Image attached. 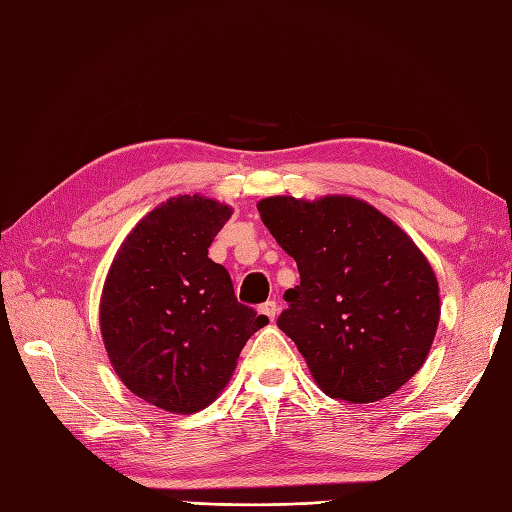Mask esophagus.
<instances>
[{"instance_id": "obj_1", "label": "esophagus", "mask_w": 512, "mask_h": 512, "mask_svg": "<svg viewBox=\"0 0 512 512\" xmlns=\"http://www.w3.org/2000/svg\"><path fill=\"white\" fill-rule=\"evenodd\" d=\"M258 312L265 314V316L269 318V321H274V318L278 316V305H276V301H267V303L260 305Z\"/></svg>"}]
</instances>
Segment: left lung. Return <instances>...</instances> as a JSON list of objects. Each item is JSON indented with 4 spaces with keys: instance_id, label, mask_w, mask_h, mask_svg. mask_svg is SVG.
<instances>
[{
    "instance_id": "obj_1",
    "label": "left lung",
    "mask_w": 512,
    "mask_h": 512,
    "mask_svg": "<svg viewBox=\"0 0 512 512\" xmlns=\"http://www.w3.org/2000/svg\"><path fill=\"white\" fill-rule=\"evenodd\" d=\"M269 234L296 260L278 327L327 397L372 403L408 383L439 325V285L412 238L350 196L258 202Z\"/></svg>"
}]
</instances>
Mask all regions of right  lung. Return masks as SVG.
<instances>
[{
  "label": "right lung",
  "mask_w": 512,
  "mask_h": 512,
  "mask_svg": "<svg viewBox=\"0 0 512 512\" xmlns=\"http://www.w3.org/2000/svg\"><path fill=\"white\" fill-rule=\"evenodd\" d=\"M231 207L178 196L149 211L115 254L100 330L122 383L151 406L191 414L214 403L249 336L269 318L238 303L209 245Z\"/></svg>",
  "instance_id": "right-lung-1"
}]
</instances>
